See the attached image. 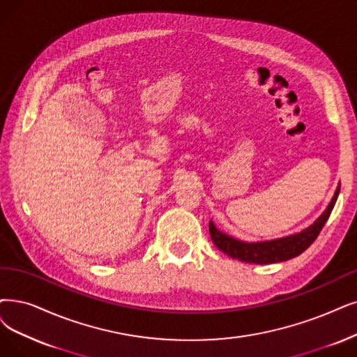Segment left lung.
I'll return each instance as SVG.
<instances>
[{
	"mask_svg": "<svg viewBox=\"0 0 357 357\" xmlns=\"http://www.w3.org/2000/svg\"><path fill=\"white\" fill-rule=\"evenodd\" d=\"M340 193V186L337 188L330 205L324 211L322 215L313 222L306 230L277 240L271 241H258V243H245V241L236 240L230 236H227L218 231L213 222H209V234L211 238L221 252L230 256L233 259L248 262V264H277L282 261H289L296 258L301 253H303L313 241L317 240L321 230L324 228L325 222L330 218L333 208L337 202V197Z\"/></svg>",
	"mask_w": 357,
	"mask_h": 357,
	"instance_id": "obj_1",
	"label": "left lung"
}]
</instances>
